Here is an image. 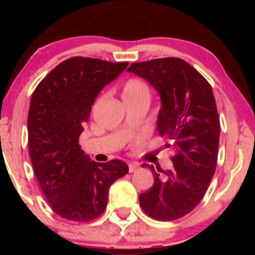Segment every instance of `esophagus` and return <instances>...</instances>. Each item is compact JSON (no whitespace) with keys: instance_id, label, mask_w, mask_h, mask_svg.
<instances>
[{"instance_id":"34e87169","label":"esophagus","mask_w":255,"mask_h":255,"mask_svg":"<svg viewBox=\"0 0 255 255\" xmlns=\"http://www.w3.org/2000/svg\"><path fill=\"white\" fill-rule=\"evenodd\" d=\"M128 166H129V172H130V173L139 169V164L138 163H129Z\"/></svg>"}]
</instances>
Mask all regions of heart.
I'll use <instances>...</instances> for the list:
<instances>
[{
	"label": "heart",
	"mask_w": 255,
	"mask_h": 255,
	"mask_svg": "<svg viewBox=\"0 0 255 255\" xmlns=\"http://www.w3.org/2000/svg\"><path fill=\"white\" fill-rule=\"evenodd\" d=\"M149 99V89L147 84L141 80L130 79L128 80L124 85L123 89V99Z\"/></svg>",
	"instance_id": "1"
}]
</instances>
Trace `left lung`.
Returning a JSON list of instances; mask_svg holds the SVG:
<instances>
[{"mask_svg":"<svg viewBox=\"0 0 255 255\" xmlns=\"http://www.w3.org/2000/svg\"><path fill=\"white\" fill-rule=\"evenodd\" d=\"M129 73L141 77L161 98L159 135L170 140L173 167L143 164L154 174V184L139 195L149 217L174 221L195 209L213 179L219 144V117L211 86L183 59L169 57L133 63Z\"/></svg>","mask_w":255,"mask_h":255,"instance_id":"8db88e82","label":"left lung"}]
</instances>
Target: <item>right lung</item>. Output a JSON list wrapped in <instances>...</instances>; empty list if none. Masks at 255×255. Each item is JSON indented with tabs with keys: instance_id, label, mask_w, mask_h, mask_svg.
<instances>
[{
	"instance_id": "obj_1",
	"label": "right lung",
	"mask_w": 255,
	"mask_h": 255,
	"mask_svg": "<svg viewBox=\"0 0 255 255\" xmlns=\"http://www.w3.org/2000/svg\"><path fill=\"white\" fill-rule=\"evenodd\" d=\"M127 66V62L68 58L49 72L31 97L28 146L34 174L49 206L67 221L99 217L110 185L129 171L120 159L91 161L79 145L99 93Z\"/></svg>"
}]
</instances>
